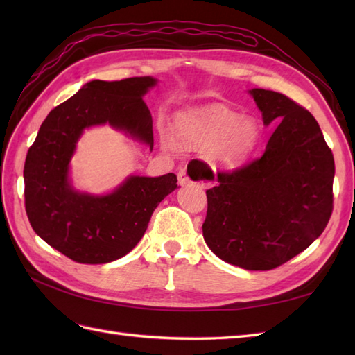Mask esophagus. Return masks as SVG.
<instances>
[{
    "mask_svg": "<svg viewBox=\"0 0 355 355\" xmlns=\"http://www.w3.org/2000/svg\"><path fill=\"white\" fill-rule=\"evenodd\" d=\"M192 182H195V183H201V184L206 182V180H205V175H202L200 169H197V168L187 169L186 166H184V168H182V169L178 171V183H180V184L184 186V184H187V183H192Z\"/></svg>",
    "mask_w": 355,
    "mask_h": 355,
    "instance_id": "esophagus-1",
    "label": "esophagus"
}]
</instances>
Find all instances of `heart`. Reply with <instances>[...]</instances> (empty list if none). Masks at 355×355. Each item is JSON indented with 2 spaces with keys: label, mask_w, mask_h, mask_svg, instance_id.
Instances as JSON below:
<instances>
[{
  "label": "heart",
  "mask_w": 355,
  "mask_h": 355,
  "mask_svg": "<svg viewBox=\"0 0 355 355\" xmlns=\"http://www.w3.org/2000/svg\"><path fill=\"white\" fill-rule=\"evenodd\" d=\"M177 134L187 148H214L215 160L223 168L244 164L259 140V128L253 119H241L221 105H209L177 116ZM172 146V140H164Z\"/></svg>",
  "instance_id": "b5f03b06"
}]
</instances>
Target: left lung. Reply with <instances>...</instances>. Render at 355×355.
Returning a JSON list of instances; mask_svg holds the SVG:
<instances>
[{
  "instance_id": "8db88e82",
  "label": "left lung",
  "mask_w": 355,
  "mask_h": 355,
  "mask_svg": "<svg viewBox=\"0 0 355 355\" xmlns=\"http://www.w3.org/2000/svg\"><path fill=\"white\" fill-rule=\"evenodd\" d=\"M263 125L277 123L266 153L218 172L202 236L218 258L245 270H273L318 239L333 214L334 157L319 123L285 94L253 88ZM214 180L212 169L200 162Z\"/></svg>"
}]
</instances>
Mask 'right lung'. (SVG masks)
Returning a JSON list of instances; mask_svg holds the SVG:
<instances>
[{"label": "right lung", "mask_w": 355, "mask_h": 355, "mask_svg": "<svg viewBox=\"0 0 355 355\" xmlns=\"http://www.w3.org/2000/svg\"><path fill=\"white\" fill-rule=\"evenodd\" d=\"M157 80H92L44 120L24 164L30 225L45 243L79 263L122 258L145 235L160 201L177 187L175 173L134 175L102 197L76 192L69 163L85 128L108 123L154 146L153 117L141 97Z\"/></svg>", "instance_id": "obj_1"}]
</instances>
